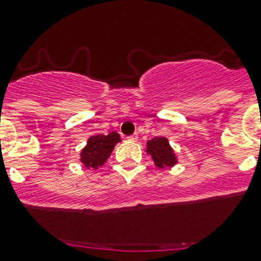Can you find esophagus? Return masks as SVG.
I'll return each instance as SVG.
<instances>
[{"label":"esophagus","mask_w":261,"mask_h":261,"mask_svg":"<svg viewBox=\"0 0 261 261\" xmlns=\"http://www.w3.org/2000/svg\"><path fill=\"white\" fill-rule=\"evenodd\" d=\"M127 140L131 141V143H134V141H136V140H138V134H135V135L127 136Z\"/></svg>","instance_id":"esophagus-1"}]
</instances>
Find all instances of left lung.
<instances>
[{
	"instance_id": "8db88e82",
	"label": "left lung",
	"mask_w": 261,
	"mask_h": 261,
	"mask_svg": "<svg viewBox=\"0 0 261 261\" xmlns=\"http://www.w3.org/2000/svg\"><path fill=\"white\" fill-rule=\"evenodd\" d=\"M146 152L151 155L154 164L160 169L172 168L178 163L177 155L164 136H156L146 143Z\"/></svg>"
}]
</instances>
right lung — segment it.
Masks as SVG:
<instances>
[{
	"instance_id": "obj_1",
	"label": "right lung",
	"mask_w": 261,
	"mask_h": 261,
	"mask_svg": "<svg viewBox=\"0 0 261 261\" xmlns=\"http://www.w3.org/2000/svg\"><path fill=\"white\" fill-rule=\"evenodd\" d=\"M120 141L121 138L116 131H111L109 135L91 136L80 154L81 163L86 169H98L107 162L116 144Z\"/></svg>"
}]
</instances>
